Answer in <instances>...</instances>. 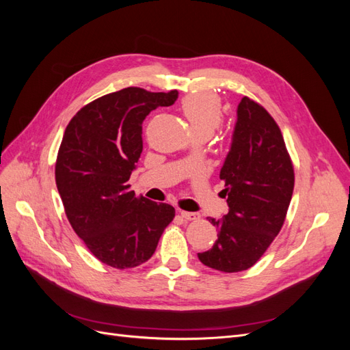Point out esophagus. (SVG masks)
I'll return each mask as SVG.
<instances>
[{
    "instance_id": "34e87169",
    "label": "esophagus",
    "mask_w": 350,
    "mask_h": 350,
    "mask_svg": "<svg viewBox=\"0 0 350 350\" xmlns=\"http://www.w3.org/2000/svg\"><path fill=\"white\" fill-rule=\"evenodd\" d=\"M179 215H181V217L185 219V220H197V219H200V213H193V211H184V210H181V211H179Z\"/></svg>"
}]
</instances>
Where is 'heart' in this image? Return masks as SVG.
I'll return each mask as SVG.
<instances>
[{
	"label": "heart",
	"instance_id": "obj_1",
	"mask_svg": "<svg viewBox=\"0 0 350 350\" xmlns=\"http://www.w3.org/2000/svg\"><path fill=\"white\" fill-rule=\"evenodd\" d=\"M181 108L196 134L213 133L224 120L221 100L213 92H197L185 96Z\"/></svg>",
	"mask_w": 350,
	"mask_h": 350
}]
</instances>
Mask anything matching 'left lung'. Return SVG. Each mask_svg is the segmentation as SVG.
Wrapping results in <instances>:
<instances>
[{
	"label": "left lung",
	"instance_id": "1",
	"mask_svg": "<svg viewBox=\"0 0 350 350\" xmlns=\"http://www.w3.org/2000/svg\"><path fill=\"white\" fill-rule=\"evenodd\" d=\"M230 150L220 169L229 211L208 219L217 239L198 252L204 266L224 273L248 270L280 232L291 204L295 174L282 131L260 103L243 96Z\"/></svg>",
	"mask_w": 350,
	"mask_h": 350
}]
</instances>
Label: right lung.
<instances>
[{
    "label": "right lung",
    "mask_w": 350,
    "mask_h": 350,
    "mask_svg": "<svg viewBox=\"0 0 350 350\" xmlns=\"http://www.w3.org/2000/svg\"><path fill=\"white\" fill-rule=\"evenodd\" d=\"M178 90L126 88L88 103L68 122L55 181L74 232L107 266L133 269L149 260L175 208L137 197L129 179L143 152V121L171 107Z\"/></svg>",
    "instance_id": "right-lung-1"
}]
</instances>
